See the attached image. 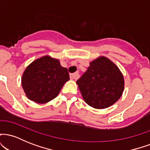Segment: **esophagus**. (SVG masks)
Returning a JSON list of instances; mask_svg holds the SVG:
<instances>
[{
	"mask_svg": "<svg viewBox=\"0 0 150 150\" xmlns=\"http://www.w3.org/2000/svg\"><path fill=\"white\" fill-rule=\"evenodd\" d=\"M70 79H72V80H75V79L77 78V75L76 73H70Z\"/></svg>",
	"mask_w": 150,
	"mask_h": 150,
	"instance_id": "1",
	"label": "esophagus"
}]
</instances>
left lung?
Wrapping results in <instances>:
<instances>
[{
	"label": "left lung",
	"instance_id": "8db88e82",
	"mask_svg": "<svg viewBox=\"0 0 150 150\" xmlns=\"http://www.w3.org/2000/svg\"><path fill=\"white\" fill-rule=\"evenodd\" d=\"M70 80L66 68L57 58L44 56L26 68L21 78L26 96L37 104H46L55 99L62 87Z\"/></svg>",
	"mask_w": 150,
	"mask_h": 150
}]
</instances>
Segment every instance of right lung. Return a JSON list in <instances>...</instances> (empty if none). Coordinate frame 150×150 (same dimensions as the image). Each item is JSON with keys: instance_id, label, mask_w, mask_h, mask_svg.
Instances as JSON below:
<instances>
[{"instance_id": "add662e5", "label": "right lung", "mask_w": 150, "mask_h": 150, "mask_svg": "<svg viewBox=\"0 0 150 150\" xmlns=\"http://www.w3.org/2000/svg\"><path fill=\"white\" fill-rule=\"evenodd\" d=\"M76 83L84 101L97 109L115 104L123 94L125 85L119 68L104 56L90 62L87 70Z\"/></svg>"}]
</instances>
